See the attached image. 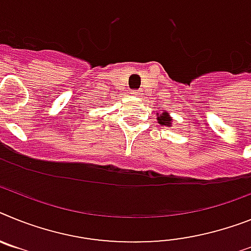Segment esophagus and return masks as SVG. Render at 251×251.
Returning a JSON list of instances; mask_svg holds the SVG:
<instances>
[{
  "mask_svg": "<svg viewBox=\"0 0 251 251\" xmlns=\"http://www.w3.org/2000/svg\"><path fill=\"white\" fill-rule=\"evenodd\" d=\"M130 94L134 97H142L143 96L142 90H131V92H130Z\"/></svg>",
  "mask_w": 251,
  "mask_h": 251,
  "instance_id": "obj_1",
  "label": "esophagus"
}]
</instances>
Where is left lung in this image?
<instances>
[{
    "label": "left lung",
    "mask_w": 251,
    "mask_h": 251,
    "mask_svg": "<svg viewBox=\"0 0 251 251\" xmlns=\"http://www.w3.org/2000/svg\"><path fill=\"white\" fill-rule=\"evenodd\" d=\"M157 120L158 124H161L162 126H167V127H171L172 126V117L167 111H163L162 113H157Z\"/></svg>",
    "instance_id": "8db88e82"
}]
</instances>
